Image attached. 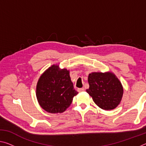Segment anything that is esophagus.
Masks as SVG:
<instances>
[{"label":"esophagus","instance_id":"obj_1","mask_svg":"<svg viewBox=\"0 0 146 146\" xmlns=\"http://www.w3.org/2000/svg\"><path fill=\"white\" fill-rule=\"evenodd\" d=\"M79 93H80V92H83L84 91V88H79V89H78V90H77Z\"/></svg>","mask_w":146,"mask_h":146}]
</instances>
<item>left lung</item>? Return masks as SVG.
Listing matches in <instances>:
<instances>
[{
	"label": "left lung",
	"instance_id": "left-lung-1",
	"mask_svg": "<svg viewBox=\"0 0 146 146\" xmlns=\"http://www.w3.org/2000/svg\"><path fill=\"white\" fill-rule=\"evenodd\" d=\"M88 80L90 88L86 92L100 108L110 111L120 104L123 89L114 73L111 71L93 72L89 74Z\"/></svg>",
	"mask_w": 146,
	"mask_h": 146
}]
</instances>
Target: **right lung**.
<instances>
[{"mask_svg":"<svg viewBox=\"0 0 146 146\" xmlns=\"http://www.w3.org/2000/svg\"><path fill=\"white\" fill-rule=\"evenodd\" d=\"M78 92L73 88L70 70L53 64L40 75L36 84V99L48 113H62L71 105Z\"/></svg>","mask_w":146,"mask_h":146,"instance_id":"1","label":"right lung"}]
</instances>
